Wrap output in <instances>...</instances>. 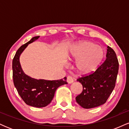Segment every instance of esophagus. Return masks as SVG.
<instances>
[{"label": "esophagus", "instance_id": "esophagus-1", "mask_svg": "<svg viewBox=\"0 0 129 129\" xmlns=\"http://www.w3.org/2000/svg\"><path fill=\"white\" fill-rule=\"evenodd\" d=\"M67 81L69 84H72L73 82V79L72 76H68L67 78Z\"/></svg>", "mask_w": 129, "mask_h": 129}]
</instances>
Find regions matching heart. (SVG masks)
<instances>
[{
  "mask_svg": "<svg viewBox=\"0 0 129 129\" xmlns=\"http://www.w3.org/2000/svg\"><path fill=\"white\" fill-rule=\"evenodd\" d=\"M101 47L88 41H82L73 46L70 51L69 60H77L76 73L82 76L91 74L98 67L103 58Z\"/></svg>",
  "mask_w": 129,
  "mask_h": 129,
  "instance_id": "1",
  "label": "heart"
}]
</instances>
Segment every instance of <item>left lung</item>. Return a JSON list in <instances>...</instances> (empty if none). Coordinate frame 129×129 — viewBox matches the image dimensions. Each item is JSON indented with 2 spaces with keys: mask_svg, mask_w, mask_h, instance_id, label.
<instances>
[{
  "mask_svg": "<svg viewBox=\"0 0 129 129\" xmlns=\"http://www.w3.org/2000/svg\"><path fill=\"white\" fill-rule=\"evenodd\" d=\"M118 69L116 53L107 46L106 60L94 73L77 79L83 87L82 93L76 97L77 103L84 109L104 104L115 88Z\"/></svg>",
  "mask_w": 129,
  "mask_h": 129,
  "instance_id": "1",
  "label": "left lung"
}]
</instances>
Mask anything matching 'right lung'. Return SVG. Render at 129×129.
Segmentation results:
<instances>
[{
    "mask_svg": "<svg viewBox=\"0 0 129 129\" xmlns=\"http://www.w3.org/2000/svg\"><path fill=\"white\" fill-rule=\"evenodd\" d=\"M39 37H33L17 50L12 64L13 82L19 94L26 104L38 108L48 106L54 98L57 88L67 84L66 77L63 79L53 81L36 79L26 75L22 70L19 60L20 54L28 44L35 42Z\"/></svg>",
    "mask_w": 129,
    "mask_h": 129,
    "instance_id": "right-lung-1",
    "label": "right lung"
}]
</instances>
